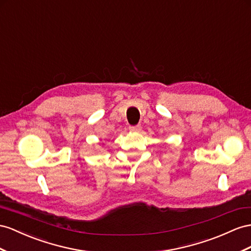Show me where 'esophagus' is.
<instances>
[{"instance_id": "obj_1", "label": "esophagus", "mask_w": 251, "mask_h": 251, "mask_svg": "<svg viewBox=\"0 0 251 251\" xmlns=\"http://www.w3.org/2000/svg\"><path fill=\"white\" fill-rule=\"evenodd\" d=\"M141 129H142V127H141V125L129 126V130H130V131H140Z\"/></svg>"}]
</instances>
